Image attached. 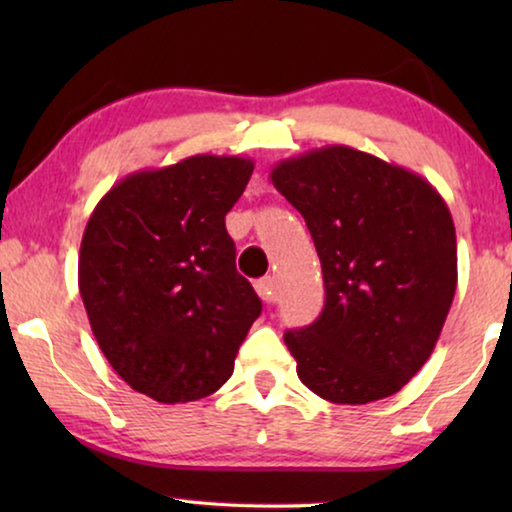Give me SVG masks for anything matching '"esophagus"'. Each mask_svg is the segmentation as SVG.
<instances>
[{"instance_id":"obj_1","label":"esophagus","mask_w":512,"mask_h":512,"mask_svg":"<svg viewBox=\"0 0 512 512\" xmlns=\"http://www.w3.org/2000/svg\"><path fill=\"white\" fill-rule=\"evenodd\" d=\"M258 296L263 298V303H275L277 300V282L275 277H263L256 282Z\"/></svg>"}]
</instances>
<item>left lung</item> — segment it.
Instances as JSON below:
<instances>
[{"label":"left lung","instance_id":"left-lung-1","mask_svg":"<svg viewBox=\"0 0 512 512\" xmlns=\"http://www.w3.org/2000/svg\"><path fill=\"white\" fill-rule=\"evenodd\" d=\"M272 184L303 214L324 272L317 321L284 342L307 389L380 401L408 384L440 338L457 289V235L429 181L333 144L286 158Z\"/></svg>","mask_w":512,"mask_h":512}]
</instances>
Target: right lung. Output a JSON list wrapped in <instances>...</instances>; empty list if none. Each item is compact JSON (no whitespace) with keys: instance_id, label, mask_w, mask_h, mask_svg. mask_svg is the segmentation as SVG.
<instances>
[{"instance_id":"obj_1","label":"right lung","mask_w":512,"mask_h":512,"mask_svg":"<svg viewBox=\"0 0 512 512\" xmlns=\"http://www.w3.org/2000/svg\"><path fill=\"white\" fill-rule=\"evenodd\" d=\"M254 160L200 156L118 181L90 214L79 291L111 368L158 403L214 394L261 314L226 214Z\"/></svg>"}]
</instances>
